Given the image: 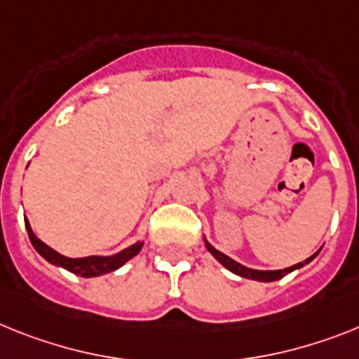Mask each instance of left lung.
Masks as SVG:
<instances>
[{"label":"left lung","mask_w":359,"mask_h":359,"mask_svg":"<svg viewBox=\"0 0 359 359\" xmlns=\"http://www.w3.org/2000/svg\"><path fill=\"white\" fill-rule=\"evenodd\" d=\"M204 243H206V248L208 252L213 255V257L219 261V263L222 264L224 268H228L230 272L237 273V276L241 277H246V279H254V281H264V283H270V281H277V279H281V277H285L287 273L294 272V270H297V268L305 266V264H309L312 259L318 255V252H316L312 257H309L306 261H303V263H297L294 264V266H288V268H283V270H254V268H248L245 266V264L237 263V261H233L231 257H228V255H224L222 252H219V250L213 248L210 243H208L206 239H204Z\"/></svg>","instance_id":"obj_1"}]
</instances>
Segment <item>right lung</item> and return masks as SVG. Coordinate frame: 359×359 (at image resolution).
Here are the masks:
<instances>
[{
  "mask_svg": "<svg viewBox=\"0 0 359 359\" xmlns=\"http://www.w3.org/2000/svg\"><path fill=\"white\" fill-rule=\"evenodd\" d=\"M25 226H27V233H29V239H31L32 246L36 248V252L41 255L43 259H47L50 264H56V266H62L69 272L76 273V276H82V277H96V276H102V273H109L114 272V270H118L120 266L128 263L129 259H133L135 255L142 250L144 243H135L131 245L129 248L122 250L118 254L114 255H89V257H78V259H72V257H65V255L58 254L56 250H53L50 246H47L43 241H40L38 237L34 236V231H32L31 224L29 221L25 219Z\"/></svg>",
  "mask_w": 359,
  "mask_h": 359,
  "instance_id": "1",
  "label": "right lung"
}]
</instances>
